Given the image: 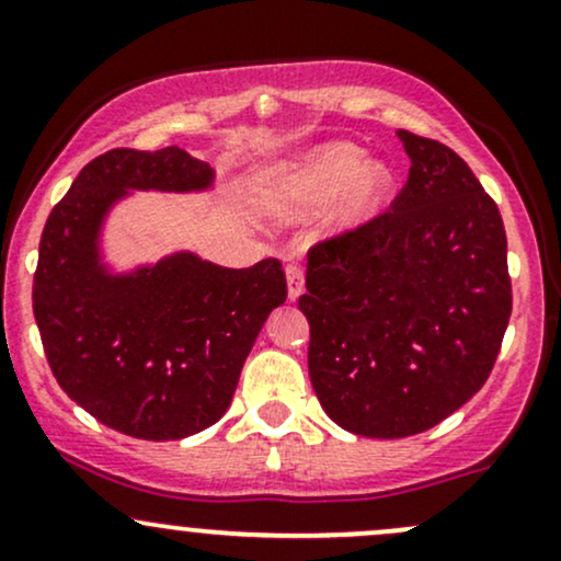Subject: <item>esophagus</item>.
I'll use <instances>...</instances> for the list:
<instances>
[{
    "label": "esophagus",
    "instance_id": "1",
    "mask_svg": "<svg viewBox=\"0 0 561 561\" xmlns=\"http://www.w3.org/2000/svg\"><path fill=\"white\" fill-rule=\"evenodd\" d=\"M287 293H289V300L300 298V293L306 289V272H302L300 263H287Z\"/></svg>",
    "mask_w": 561,
    "mask_h": 561
}]
</instances>
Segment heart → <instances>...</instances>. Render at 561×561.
Listing matches in <instances>:
<instances>
[{
    "mask_svg": "<svg viewBox=\"0 0 561 561\" xmlns=\"http://www.w3.org/2000/svg\"><path fill=\"white\" fill-rule=\"evenodd\" d=\"M345 184L348 187L334 216L342 227H355L383 206L391 191V172L379 161L363 164L360 148L334 144L310 153L298 170L289 172L272 201L282 214H306L334 198Z\"/></svg>",
    "mask_w": 561,
    "mask_h": 561,
    "instance_id": "obj_1",
    "label": "heart"
}]
</instances>
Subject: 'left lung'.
<instances>
[{"label":"left lung","instance_id":"8db88e82","mask_svg":"<svg viewBox=\"0 0 561 561\" xmlns=\"http://www.w3.org/2000/svg\"><path fill=\"white\" fill-rule=\"evenodd\" d=\"M410 174L387 211L310 245L308 370L336 426L434 428L489 379L512 313L504 221L470 167L400 130Z\"/></svg>","mask_w":561,"mask_h":561}]
</instances>
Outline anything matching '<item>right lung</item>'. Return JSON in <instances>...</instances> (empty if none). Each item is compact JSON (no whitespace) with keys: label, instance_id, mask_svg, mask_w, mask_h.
Returning <instances> with one entry per match:
<instances>
[{"label":"right lung","instance_id":"obj_1","mask_svg":"<svg viewBox=\"0 0 561 561\" xmlns=\"http://www.w3.org/2000/svg\"><path fill=\"white\" fill-rule=\"evenodd\" d=\"M206 161L178 146L112 148L51 208L33 274V316L59 387L119 434L170 442L232 402L263 321L287 298L282 261L221 268L180 253L130 276L99 263V227L125 191H201Z\"/></svg>","mask_w":561,"mask_h":561}]
</instances>
